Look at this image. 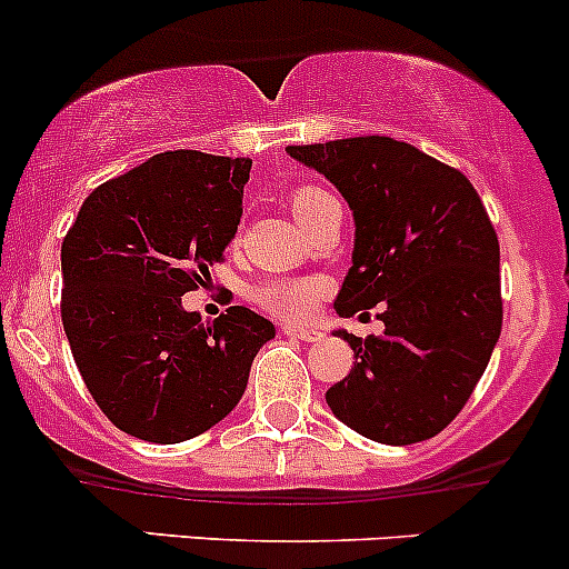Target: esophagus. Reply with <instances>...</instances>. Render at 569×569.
<instances>
[{"mask_svg":"<svg viewBox=\"0 0 569 569\" xmlns=\"http://www.w3.org/2000/svg\"><path fill=\"white\" fill-rule=\"evenodd\" d=\"M282 333H287V337H296L301 339V342H318L323 333L318 331V328H303V326H292V323H284L282 326Z\"/></svg>","mask_w":569,"mask_h":569,"instance_id":"esophagus-1","label":"esophagus"}]
</instances>
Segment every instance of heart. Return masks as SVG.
Returning <instances> with one entry per match:
<instances>
[{"mask_svg":"<svg viewBox=\"0 0 569 569\" xmlns=\"http://www.w3.org/2000/svg\"><path fill=\"white\" fill-rule=\"evenodd\" d=\"M284 202L298 224L309 230L320 210L337 199L318 186H296V189L287 191ZM320 296H323V282L312 277H268L251 287V301L266 312L279 315V318H301L318 303Z\"/></svg>","mask_w":569,"mask_h":569,"instance_id":"obj_1","label":"heart"}]
</instances>
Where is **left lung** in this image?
Segmentation results:
<instances>
[{
  "instance_id": "1",
  "label": "left lung",
  "mask_w": 569,
  "mask_h": 569,
  "mask_svg": "<svg viewBox=\"0 0 569 569\" xmlns=\"http://www.w3.org/2000/svg\"><path fill=\"white\" fill-rule=\"evenodd\" d=\"M356 219L337 312L380 307L383 337L348 331L353 367L326 391L339 419L378 443L438 436L462 411L501 333L499 238L471 180L413 144L353 137L290 144Z\"/></svg>"
}]
</instances>
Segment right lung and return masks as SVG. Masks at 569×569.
Listing matches in <instances>:
<instances>
[{"label":"right lung","instance_id":"obj_1","mask_svg":"<svg viewBox=\"0 0 569 569\" xmlns=\"http://www.w3.org/2000/svg\"><path fill=\"white\" fill-rule=\"evenodd\" d=\"M251 158L169 150L98 186L62 241V326L84 386L122 432L180 443L241 400L277 333L246 307L202 323L204 287L243 213Z\"/></svg>","mask_w":569,"mask_h":569}]
</instances>
